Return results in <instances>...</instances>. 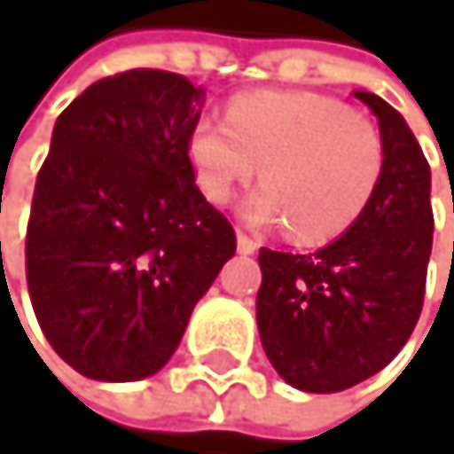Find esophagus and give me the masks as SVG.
Segmentation results:
<instances>
[{"label": "esophagus", "mask_w": 454, "mask_h": 454, "mask_svg": "<svg viewBox=\"0 0 454 454\" xmlns=\"http://www.w3.org/2000/svg\"><path fill=\"white\" fill-rule=\"evenodd\" d=\"M237 247H239V253L250 255V253H255V250H258V242H255L250 234H245V231H237Z\"/></svg>", "instance_id": "obj_1"}]
</instances>
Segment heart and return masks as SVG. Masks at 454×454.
I'll use <instances>...</instances> for the list:
<instances>
[{
    "instance_id": "b5f03b06",
    "label": "heart",
    "mask_w": 454,
    "mask_h": 454,
    "mask_svg": "<svg viewBox=\"0 0 454 454\" xmlns=\"http://www.w3.org/2000/svg\"><path fill=\"white\" fill-rule=\"evenodd\" d=\"M201 193L225 204L258 168L247 201L255 223H288L300 242L343 234L368 209L384 174V138L371 119L308 92L234 98L225 119L201 116L187 138Z\"/></svg>"
}]
</instances>
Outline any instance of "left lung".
I'll use <instances>...</instances> for the list:
<instances>
[{"label":"left lung","mask_w":454,"mask_h":454,"mask_svg":"<svg viewBox=\"0 0 454 454\" xmlns=\"http://www.w3.org/2000/svg\"><path fill=\"white\" fill-rule=\"evenodd\" d=\"M384 138V174L351 229L316 253L261 247L258 335L296 389L343 392L376 376L406 346L422 313L433 247L430 166L406 119L354 92Z\"/></svg>","instance_id":"1"}]
</instances>
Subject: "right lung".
<instances>
[{"instance_id": "right-lung-1", "label": "right lung", "mask_w": 454, "mask_h": 454, "mask_svg": "<svg viewBox=\"0 0 454 454\" xmlns=\"http://www.w3.org/2000/svg\"><path fill=\"white\" fill-rule=\"evenodd\" d=\"M201 90L136 67L57 119L27 225V286L45 340L95 381H138L176 351L237 234L187 154Z\"/></svg>"}]
</instances>
